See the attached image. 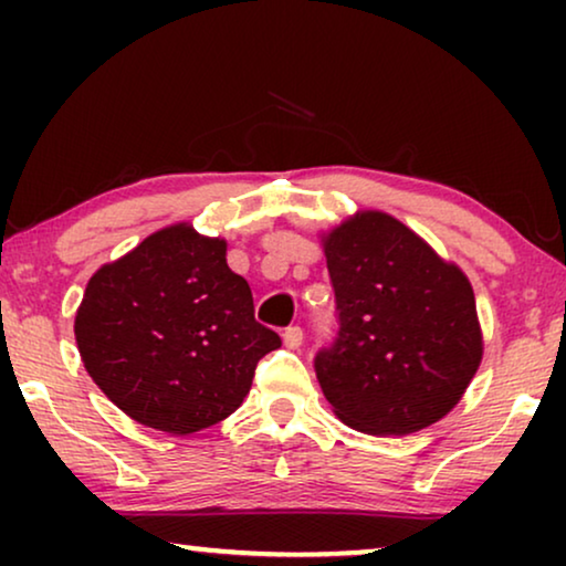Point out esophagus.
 <instances>
[{
  "mask_svg": "<svg viewBox=\"0 0 566 566\" xmlns=\"http://www.w3.org/2000/svg\"><path fill=\"white\" fill-rule=\"evenodd\" d=\"M301 339H304V329H301V327H285V332H283L285 347L296 350V347H301Z\"/></svg>",
  "mask_w": 566,
  "mask_h": 566,
  "instance_id": "1",
  "label": "esophagus"
}]
</instances>
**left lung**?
Returning <instances> with one entry per match:
<instances>
[{"label": "left lung", "instance_id": "1", "mask_svg": "<svg viewBox=\"0 0 566 566\" xmlns=\"http://www.w3.org/2000/svg\"><path fill=\"white\" fill-rule=\"evenodd\" d=\"M337 337L314 358L335 415L370 436H409L459 405L482 363L469 277L412 229L363 211L324 237Z\"/></svg>", "mask_w": 566, "mask_h": 566}]
</instances>
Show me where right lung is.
Listing matches in <instances>:
<instances>
[{"instance_id":"right-lung-1","label":"right lung","mask_w":566,"mask_h":566,"mask_svg":"<svg viewBox=\"0 0 566 566\" xmlns=\"http://www.w3.org/2000/svg\"><path fill=\"white\" fill-rule=\"evenodd\" d=\"M84 368L146 428L190 436L250 394L260 358L281 347L254 319L250 283L227 242L175 223L90 277L74 319Z\"/></svg>"}]
</instances>
